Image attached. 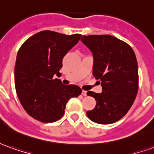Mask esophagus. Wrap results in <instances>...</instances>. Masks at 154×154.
Returning <instances> with one entry per match:
<instances>
[{
    "instance_id": "1",
    "label": "esophagus",
    "mask_w": 154,
    "mask_h": 154,
    "mask_svg": "<svg viewBox=\"0 0 154 154\" xmlns=\"http://www.w3.org/2000/svg\"><path fill=\"white\" fill-rule=\"evenodd\" d=\"M82 96H84V97H86V96L87 95V91H82Z\"/></svg>"
}]
</instances>
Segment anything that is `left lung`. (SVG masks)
I'll list each match as a JSON object with an SVG mask.
<instances>
[{"label": "left lung", "instance_id": "left-lung-1", "mask_svg": "<svg viewBox=\"0 0 154 154\" xmlns=\"http://www.w3.org/2000/svg\"><path fill=\"white\" fill-rule=\"evenodd\" d=\"M81 41L92 53L93 76L102 87L101 93L87 91L97 101L93 110L87 112V116L101 125L116 122L129 111L138 93L134 52L125 42L111 35H83Z\"/></svg>", "mask_w": 154, "mask_h": 154}]
</instances>
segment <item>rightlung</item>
<instances>
[{
    "instance_id": "add662e5",
    "label": "right lung",
    "mask_w": 154,
    "mask_h": 154,
    "mask_svg": "<svg viewBox=\"0 0 154 154\" xmlns=\"http://www.w3.org/2000/svg\"><path fill=\"white\" fill-rule=\"evenodd\" d=\"M81 36L44 30L29 38L19 49L15 90L23 108L34 119L44 123L57 121L64 115L68 100L82 93L78 86L63 85L54 78L61 76L63 58Z\"/></svg>"
}]
</instances>
